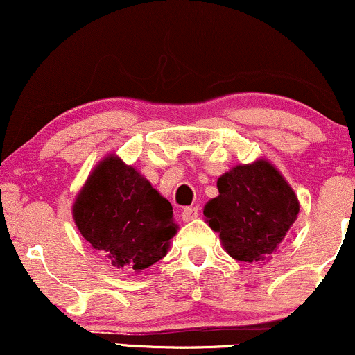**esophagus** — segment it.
Returning <instances> with one entry per match:
<instances>
[{
    "instance_id": "34e87169",
    "label": "esophagus",
    "mask_w": 355,
    "mask_h": 355,
    "mask_svg": "<svg viewBox=\"0 0 355 355\" xmlns=\"http://www.w3.org/2000/svg\"><path fill=\"white\" fill-rule=\"evenodd\" d=\"M198 216V208L196 207H189L182 211V220L183 221H191Z\"/></svg>"
}]
</instances>
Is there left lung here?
<instances>
[{
    "instance_id": "obj_1",
    "label": "left lung",
    "mask_w": 355,
    "mask_h": 355,
    "mask_svg": "<svg viewBox=\"0 0 355 355\" xmlns=\"http://www.w3.org/2000/svg\"><path fill=\"white\" fill-rule=\"evenodd\" d=\"M220 195L205 205V220L232 258L270 261L300 213V200L271 162L234 165L216 182Z\"/></svg>"
}]
</instances>
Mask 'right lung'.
Listing matches in <instances>:
<instances>
[{"instance_id":"1","label":"right lung","mask_w":355,"mask_h":355,"mask_svg":"<svg viewBox=\"0 0 355 355\" xmlns=\"http://www.w3.org/2000/svg\"><path fill=\"white\" fill-rule=\"evenodd\" d=\"M72 218L94 250L129 272L164 258L178 230L168 200L115 153L89 173L72 205Z\"/></svg>"}]
</instances>
